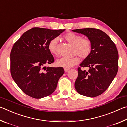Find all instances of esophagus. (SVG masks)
Instances as JSON below:
<instances>
[{"mask_svg": "<svg viewBox=\"0 0 127 127\" xmlns=\"http://www.w3.org/2000/svg\"><path fill=\"white\" fill-rule=\"evenodd\" d=\"M64 70H65V71L66 72H67L68 71L70 70V68H64Z\"/></svg>", "mask_w": 127, "mask_h": 127, "instance_id": "1", "label": "esophagus"}]
</instances>
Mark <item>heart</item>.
Masks as SVG:
<instances>
[{
    "label": "heart",
    "mask_w": 127,
    "mask_h": 127,
    "mask_svg": "<svg viewBox=\"0 0 127 127\" xmlns=\"http://www.w3.org/2000/svg\"><path fill=\"white\" fill-rule=\"evenodd\" d=\"M64 38L68 43L73 46V53L81 58H85L90 54L92 50V42L88 38H83L80 35L74 33H68L64 35ZM59 41L57 38L51 39L48 44V48L53 55L57 54L56 46ZM79 58L76 56L70 57H61L58 59L56 64L59 67L70 68L79 63Z\"/></svg>",
    "instance_id": "1"
}]
</instances>
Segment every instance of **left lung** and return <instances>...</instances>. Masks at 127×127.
Segmentation results:
<instances>
[{
	"instance_id": "left-lung-1",
	"label": "left lung",
	"mask_w": 127,
	"mask_h": 127,
	"mask_svg": "<svg viewBox=\"0 0 127 127\" xmlns=\"http://www.w3.org/2000/svg\"><path fill=\"white\" fill-rule=\"evenodd\" d=\"M86 35L92 42L90 54L80 64L75 87L80 94L94 97L105 92L116 76L118 70V52L116 46L103 31L86 28L72 30Z\"/></svg>"
}]
</instances>
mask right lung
Wrapping results in <instances>:
<instances>
[{"label": "right lung", "instance_id": "right-lung-1", "mask_svg": "<svg viewBox=\"0 0 127 127\" xmlns=\"http://www.w3.org/2000/svg\"><path fill=\"white\" fill-rule=\"evenodd\" d=\"M65 30L34 27L24 32L10 52V72L18 87L28 96L41 99L55 90L62 67L44 66L54 62L48 44Z\"/></svg>", "mask_w": 127, "mask_h": 127}]
</instances>
